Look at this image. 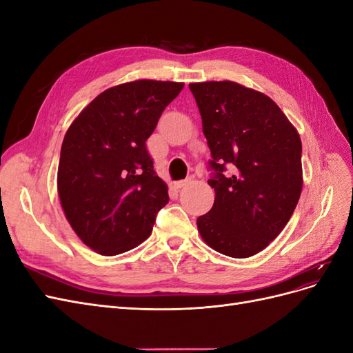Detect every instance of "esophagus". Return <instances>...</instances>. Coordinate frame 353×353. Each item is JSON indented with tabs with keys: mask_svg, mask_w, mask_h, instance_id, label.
Segmentation results:
<instances>
[{
	"mask_svg": "<svg viewBox=\"0 0 353 353\" xmlns=\"http://www.w3.org/2000/svg\"><path fill=\"white\" fill-rule=\"evenodd\" d=\"M190 181H191L190 178H187V179H184V181H178V183L174 184V187H175V188H183V187H185L187 184H190Z\"/></svg>",
	"mask_w": 353,
	"mask_h": 353,
	"instance_id": "34e87169",
	"label": "esophagus"
}]
</instances>
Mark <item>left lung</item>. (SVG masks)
Instances as JSON below:
<instances>
[{
    "label": "left lung",
    "mask_w": 353,
    "mask_h": 353,
    "mask_svg": "<svg viewBox=\"0 0 353 353\" xmlns=\"http://www.w3.org/2000/svg\"><path fill=\"white\" fill-rule=\"evenodd\" d=\"M210 148L212 209L197 218L205 243L230 258L263 250L302 193V141L274 100L232 81L190 83ZM231 177L223 172L226 166Z\"/></svg>",
    "instance_id": "8db88e82"
}]
</instances>
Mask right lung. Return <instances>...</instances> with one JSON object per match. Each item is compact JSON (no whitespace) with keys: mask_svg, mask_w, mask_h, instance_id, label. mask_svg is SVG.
<instances>
[{"mask_svg":"<svg viewBox=\"0 0 353 353\" xmlns=\"http://www.w3.org/2000/svg\"><path fill=\"white\" fill-rule=\"evenodd\" d=\"M183 82L138 79L97 95L61 144L57 191L77 236L104 256L131 250L152 234L169 201L145 141Z\"/></svg>","mask_w":353,"mask_h":353,"instance_id":"1","label":"right lung"}]
</instances>
